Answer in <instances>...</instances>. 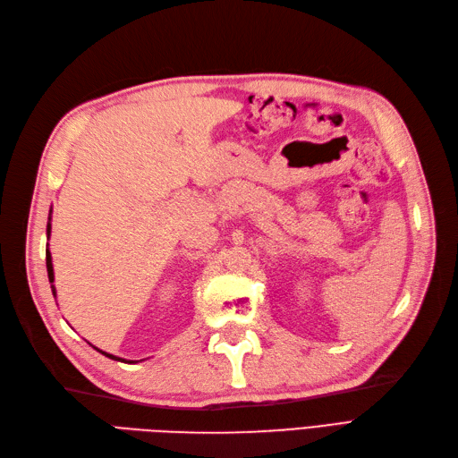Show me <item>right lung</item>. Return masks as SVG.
<instances>
[{
	"label": "right lung",
	"mask_w": 458,
	"mask_h": 458,
	"mask_svg": "<svg viewBox=\"0 0 458 458\" xmlns=\"http://www.w3.org/2000/svg\"><path fill=\"white\" fill-rule=\"evenodd\" d=\"M51 219V217H49ZM49 234H51V224H47V239H49ZM49 246V244H47ZM46 263H47V276H49V283H53L55 281V275H53V263H51V252H49V248L46 250ZM53 288V296H55V286H51ZM97 352H101V350H97ZM103 355H106V357H110V359H114V361H123V363H133V361H126V359H120V357H116V355H110V353H106V352H101Z\"/></svg>",
	"instance_id": "1"
}]
</instances>
